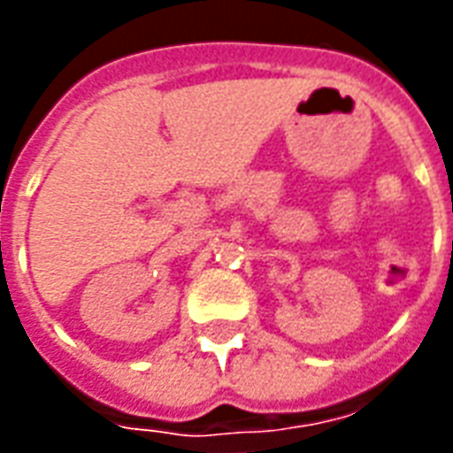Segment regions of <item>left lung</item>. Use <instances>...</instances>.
<instances>
[{"label":"left lung","mask_w":453,"mask_h":453,"mask_svg":"<svg viewBox=\"0 0 453 453\" xmlns=\"http://www.w3.org/2000/svg\"><path fill=\"white\" fill-rule=\"evenodd\" d=\"M451 245H453V242H451Z\"/></svg>","instance_id":"obj_1"}]
</instances>
